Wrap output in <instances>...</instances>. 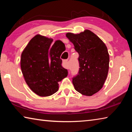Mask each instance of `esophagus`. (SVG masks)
Masks as SVG:
<instances>
[{
	"instance_id": "esophagus-1",
	"label": "esophagus",
	"mask_w": 132,
	"mask_h": 132,
	"mask_svg": "<svg viewBox=\"0 0 132 132\" xmlns=\"http://www.w3.org/2000/svg\"><path fill=\"white\" fill-rule=\"evenodd\" d=\"M68 59H65L63 61V66L64 67V68H65L66 69H68V66H67V63H68Z\"/></svg>"
}]
</instances>
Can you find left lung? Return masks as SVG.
Masks as SVG:
<instances>
[{"mask_svg": "<svg viewBox=\"0 0 132 132\" xmlns=\"http://www.w3.org/2000/svg\"><path fill=\"white\" fill-rule=\"evenodd\" d=\"M66 35L79 55V73L72 80L75 90L84 95H93L102 88L108 75L109 56L105 44L88 30Z\"/></svg>", "mask_w": 132, "mask_h": 132, "instance_id": "obj_1", "label": "left lung"}]
</instances>
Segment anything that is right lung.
I'll return each mask as SVG.
<instances>
[{"mask_svg":"<svg viewBox=\"0 0 132 132\" xmlns=\"http://www.w3.org/2000/svg\"><path fill=\"white\" fill-rule=\"evenodd\" d=\"M40 35L28 42L21 53V69L26 83L33 92L48 97L58 90L59 84L68 75L61 64V55L65 50L61 41H56Z\"/></svg>","mask_w":132,"mask_h":132,"instance_id":"obj_1","label":"right lung"}]
</instances>
